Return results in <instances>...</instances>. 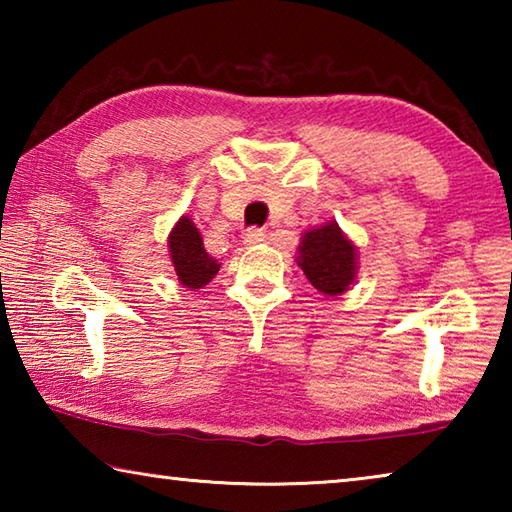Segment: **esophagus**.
I'll return each instance as SVG.
<instances>
[{
	"label": "esophagus",
	"instance_id": "esophagus-1",
	"mask_svg": "<svg viewBox=\"0 0 512 512\" xmlns=\"http://www.w3.org/2000/svg\"><path fill=\"white\" fill-rule=\"evenodd\" d=\"M266 237V232L262 228H248L244 232V244L246 246H255V244H262Z\"/></svg>",
	"mask_w": 512,
	"mask_h": 512
}]
</instances>
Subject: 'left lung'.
<instances>
[{
    "mask_svg": "<svg viewBox=\"0 0 512 512\" xmlns=\"http://www.w3.org/2000/svg\"><path fill=\"white\" fill-rule=\"evenodd\" d=\"M298 266L311 287L325 296H341L357 277V248L343 235L339 223L329 221L300 237Z\"/></svg>",
    "mask_w": 512,
    "mask_h": 512,
    "instance_id": "obj_1",
    "label": "left lung"
}]
</instances>
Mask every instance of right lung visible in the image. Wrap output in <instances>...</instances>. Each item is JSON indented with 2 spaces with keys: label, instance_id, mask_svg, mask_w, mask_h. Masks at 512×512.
<instances>
[{
  "label": "right lung",
  "instance_id": "add662e5",
  "mask_svg": "<svg viewBox=\"0 0 512 512\" xmlns=\"http://www.w3.org/2000/svg\"><path fill=\"white\" fill-rule=\"evenodd\" d=\"M169 255L176 268L178 282L185 289H203L219 273L221 264L205 253L203 237L189 216H180L169 232Z\"/></svg>",
  "mask_w": 512,
  "mask_h": 512
}]
</instances>
